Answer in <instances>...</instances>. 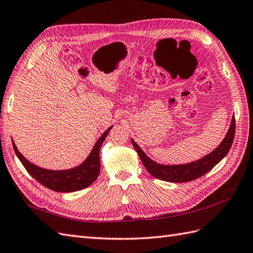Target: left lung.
Returning a JSON list of instances; mask_svg holds the SVG:
<instances>
[{
  "label": "left lung",
  "instance_id": "left-lung-1",
  "mask_svg": "<svg viewBox=\"0 0 253 253\" xmlns=\"http://www.w3.org/2000/svg\"><path fill=\"white\" fill-rule=\"evenodd\" d=\"M235 136V116L233 115L230 128L225 134L224 139L216 148L210 152L209 154L186 164H179V165H164V164L156 163L155 161L146 155L142 149L131 139V143L134 150L137 151L143 166L153 175L154 178L167 182H189L202 177L205 173L210 171L216 164L220 163L224 158L231 146Z\"/></svg>",
  "mask_w": 253,
  "mask_h": 253
}]
</instances>
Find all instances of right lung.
<instances>
[{
    "label": "right lung",
    "instance_id": "right-lung-1",
    "mask_svg": "<svg viewBox=\"0 0 253 253\" xmlns=\"http://www.w3.org/2000/svg\"><path fill=\"white\" fill-rule=\"evenodd\" d=\"M113 126L109 127L105 130L101 137L93 145V148L86 160L80 164L79 166L74 168H70L66 170H50L45 169L34 165L31 162H29L17 149L16 144L13 140L14 151L19 158L21 164L27 169V171L31 174V177L39 181L41 184L46 186L47 189H50L55 192L61 193H70L86 189V187L92 184L98 178L100 172V155L99 151L103 143L104 139L107 138L109 131Z\"/></svg>",
    "mask_w": 253,
    "mask_h": 253
}]
</instances>
